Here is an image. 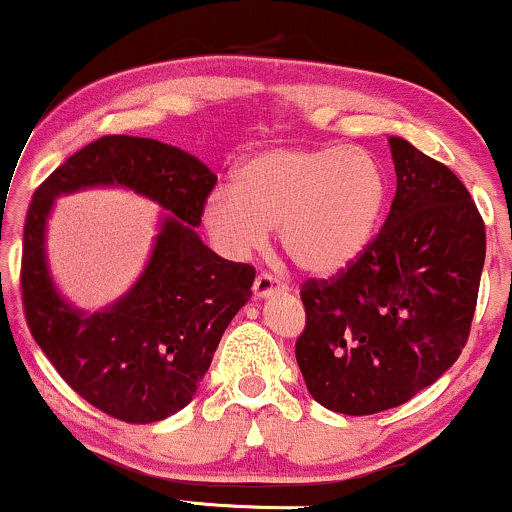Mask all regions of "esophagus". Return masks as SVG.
<instances>
[{
  "label": "esophagus",
  "mask_w": 512,
  "mask_h": 512,
  "mask_svg": "<svg viewBox=\"0 0 512 512\" xmlns=\"http://www.w3.org/2000/svg\"><path fill=\"white\" fill-rule=\"evenodd\" d=\"M286 289H289V286H286L284 281L279 279V276H274V274H269V272L257 274L255 284H252V291H255L257 298H267V296H272V293H281V291H286Z\"/></svg>",
  "instance_id": "34e87169"
}]
</instances>
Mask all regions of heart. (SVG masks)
I'll use <instances>...</instances> for the list:
<instances>
[{"mask_svg":"<svg viewBox=\"0 0 512 512\" xmlns=\"http://www.w3.org/2000/svg\"><path fill=\"white\" fill-rule=\"evenodd\" d=\"M387 192L385 168L363 149L269 146L240 163L233 190L211 192L202 223L216 250L231 260L262 250L279 226L281 248L296 267L334 276L370 248Z\"/></svg>","mask_w":512,"mask_h":512,"instance_id":"1","label":"heart"}]
</instances>
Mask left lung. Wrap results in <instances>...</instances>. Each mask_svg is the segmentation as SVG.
Segmentation results:
<instances>
[{
    "instance_id": "obj_1",
    "label": "left lung",
    "mask_w": 512,
    "mask_h": 512,
    "mask_svg": "<svg viewBox=\"0 0 512 512\" xmlns=\"http://www.w3.org/2000/svg\"><path fill=\"white\" fill-rule=\"evenodd\" d=\"M390 154L383 231L349 269L301 286L298 368L315 402L349 416L409 402L457 361L486 257L484 219L457 175L399 137Z\"/></svg>"
}]
</instances>
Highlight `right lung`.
Instances as JSON below:
<instances>
[{"instance_id": "1", "label": "right lung", "mask_w": 512, "mask_h": 512, "mask_svg": "<svg viewBox=\"0 0 512 512\" xmlns=\"http://www.w3.org/2000/svg\"><path fill=\"white\" fill-rule=\"evenodd\" d=\"M122 184L168 208L152 260L125 299L86 316L59 297L44 264L51 199ZM216 175L156 139L108 134L69 156L33 192L23 226L21 301L28 330L79 397L113 419L154 424L195 397L221 334L248 303L255 267L223 260L199 240Z\"/></svg>"}]
</instances>
